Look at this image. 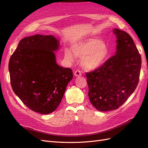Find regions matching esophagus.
<instances>
[{
  "mask_svg": "<svg viewBox=\"0 0 148 148\" xmlns=\"http://www.w3.org/2000/svg\"><path fill=\"white\" fill-rule=\"evenodd\" d=\"M74 75L76 76V77H78V76H81L82 75V71L79 70H76L75 71V73Z\"/></svg>",
  "mask_w": 148,
  "mask_h": 148,
  "instance_id": "34e87169",
  "label": "esophagus"
}]
</instances>
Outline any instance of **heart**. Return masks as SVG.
Here are the masks:
<instances>
[{"label": "heart", "mask_w": 148, "mask_h": 148, "mask_svg": "<svg viewBox=\"0 0 148 148\" xmlns=\"http://www.w3.org/2000/svg\"><path fill=\"white\" fill-rule=\"evenodd\" d=\"M73 51L76 57L85 59L83 65L88 70L96 69L101 66L108 54L104 42L97 38H89L77 44L73 47ZM65 57L69 62L75 61V57L69 49L65 51Z\"/></svg>", "instance_id": "heart-1"}]
</instances>
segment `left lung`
Instances as JSON below:
<instances>
[{
	"label": "left lung",
	"instance_id": "1",
	"mask_svg": "<svg viewBox=\"0 0 148 148\" xmlns=\"http://www.w3.org/2000/svg\"><path fill=\"white\" fill-rule=\"evenodd\" d=\"M117 37L115 54L95 70L86 73L88 96L99 111L117 109L135 90L141 58L132 38L125 31L113 30Z\"/></svg>",
	"mask_w": 148,
	"mask_h": 148
}]
</instances>
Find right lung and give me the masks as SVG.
Listing matches in <instances>:
<instances>
[{
    "label": "right lung",
    "instance_id": "1",
    "mask_svg": "<svg viewBox=\"0 0 148 148\" xmlns=\"http://www.w3.org/2000/svg\"><path fill=\"white\" fill-rule=\"evenodd\" d=\"M59 41L52 35L36 34L22 39L12 55L8 70L13 91L36 112L54 111L73 78L72 70L56 63Z\"/></svg>",
    "mask_w": 148,
    "mask_h": 148
}]
</instances>
